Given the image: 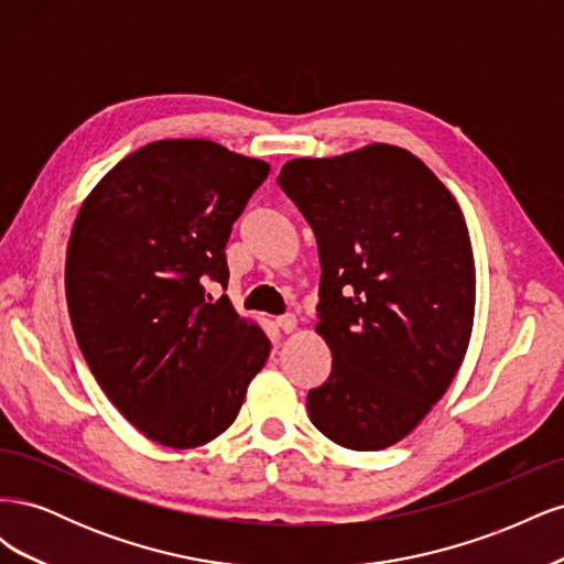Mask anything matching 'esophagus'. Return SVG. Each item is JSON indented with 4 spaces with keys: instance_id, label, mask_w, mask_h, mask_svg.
Listing matches in <instances>:
<instances>
[{
    "instance_id": "34e87169",
    "label": "esophagus",
    "mask_w": 564,
    "mask_h": 564,
    "mask_svg": "<svg viewBox=\"0 0 564 564\" xmlns=\"http://www.w3.org/2000/svg\"><path fill=\"white\" fill-rule=\"evenodd\" d=\"M296 324H299V319H296L294 315H282V317H278V327H280L284 334H292V332L296 329Z\"/></svg>"
}]
</instances>
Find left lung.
I'll use <instances>...</instances> for the list:
<instances>
[{"instance_id": "8db88e82", "label": "left lung", "mask_w": 564, "mask_h": 564, "mask_svg": "<svg viewBox=\"0 0 564 564\" xmlns=\"http://www.w3.org/2000/svg\"><path fill=\"white\" fill-rule=\"evenodd\" d=\"M278 183L311 224L322 265L315 329L334 362L308 392L311 421L346 449H386L416 429L466 357V218L429 166L388 143L292 160Z\"/></svg>"}]
</instances>
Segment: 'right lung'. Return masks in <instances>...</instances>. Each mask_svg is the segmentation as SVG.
<instances>
[{
	"instance_id": "add662e5",
	"label": "right lung",
	"mask_w": 564,
	"mask_h": 564,
	"mask_svg": "<svg viewBox=\"0 0 564 564\" xmlns=\"http://www.w3.org/2000/svg\"><path fill=\"white\" fill-rule=\"evenodd\" d=\"M270 172L204 139L131 152L82 202L65 259L73 329L98 386L145 437L202 447L228 431L270 355L228 286L226 245Z\"/></svg>"
}]
</instances>
